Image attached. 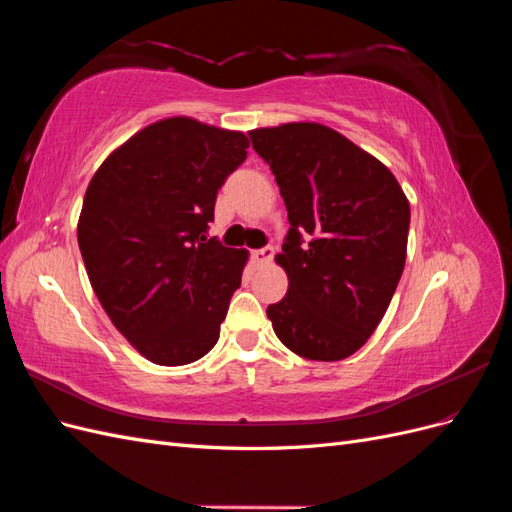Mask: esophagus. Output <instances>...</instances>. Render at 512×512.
Returning <instances> with one entry per match:
<instances>
[{
	"mask_svg": "<svg viewBox=\"0 0 512 512\" xmlns=\"http://www.w3.org/2000/svg\"><path fill=\"white\" fill-rule=\"evenodd\" d=\"M273 254H275L273 245H265V247H260V250H256L252 256H254V260L258 262V265H265V262H271Z\"/></svg>",
	"mask_w": 512,
	"mask_h": 512,
	"instance_id": "1",
	"label": "esophagus"
}]
</instances>
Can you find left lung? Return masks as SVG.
Segmentation results:
<instances>
[{"mask_svg": "<svg viewBox=\"0 0 512 512\" xmlns=\"http://www.w3.org/2000/svg\"><path fill=\"white\" fill-rule=\"evenodd\" d=\"M288 211L275 260L288 292L275 335L309 361H342L376 331L406 265L410 205L382 162L320 123L250 132Z\"/></svg>", "mask_w": 512, "mask_h": 512, "instance_id": "1", "label": "left lung"}]
</instances>
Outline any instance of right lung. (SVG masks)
<instances>
[{
  "label": "right lung",
  "mask_w": 512,
  "mask_h": 512,
  "mask_svg": "<svg viewBox=\"0 0 512 512\" xmlns=\"http://www.w3.org/2000/svg\"><path fill=\"white\" fill-rule=\"evenodd\" d=\"M247 147L241 132L173 117L132 136L89 181L79 247L91 288L151 363L185 365L218 344L247 252L207 230Z\"/></svg>",
  "instance_id": "obj_1"
}]
</instances>
